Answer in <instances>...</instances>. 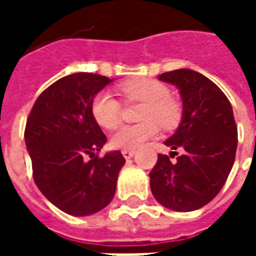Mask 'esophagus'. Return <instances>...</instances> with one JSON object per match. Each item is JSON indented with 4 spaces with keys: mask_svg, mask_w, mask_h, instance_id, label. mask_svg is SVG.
Wrapping results in <instances>:
<instances>
[{
    "mask_svg": "<svg viewBox=\"0 0 256 256\" xmlns=\"http://www.w3.org/2000/svg\"><path fill=\"white\" fill-rule=\"evenodd\" d=\"M134 154H136V152H134L133 150H122V155L124 159H132V158L134 156Z\"/></svg>",
    "mask_w": 256,
    "mask_h": 256,
    "instance_id": "1",
    "label": "esophagus"
}]
</instances>
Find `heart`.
Listing matches in <instances>:
<instances>
[{"mask_svg": "<svg viewBox=\"0 0 256 256\" xmlns=\"http://www.w3.org/2000/svg\"><path fill=\"white\" fill-rule=\"evenodd\" d=\"M120 93L128 101L144 102L140 112V120L144 122L132 126H122L112 136L111 145L118 150H137L145 141L159 133V124L174 128L181 118V106L170 97L166 84L156 79L136 78L119 86ZM92 114L101 128L112 130L120 123V102L110 93L100 92L92 102Z\"/></svg>", "mask_w": 256, "mask_h": 256, "instance_id": "b5f03b06", "label": "heart"}]
</instances>
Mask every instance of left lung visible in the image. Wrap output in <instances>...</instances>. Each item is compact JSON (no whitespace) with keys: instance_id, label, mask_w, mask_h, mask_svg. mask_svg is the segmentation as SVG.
I'll list each match as a JSON object with an SVG mask.
<instances>
[{"instance_id":"8db88e82","label":"left lung","mask_w":256,"mask_h":256,"mask_svg":"<svg viewBox=\"0 0 256 256\" xmlns=\"http://www.w3.org/2000/svg\"><path fill=\"white\" fill-rule=\"evenodd\" d=\"M174 84L182 100L180 126L164 145L182 148L170 162L158 156L150 172V190L166 208L188 212L210 203L220 193L230 172L237 150V126L228 97L216 84L188 68L159 75Z\"/></svg>"}]
</instances>
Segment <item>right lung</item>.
Returning a JSON list of instances; mask_svg holds the SVG:
<instances>
[{
	"label": "right lung",
	"mask_w": 256,
	"mask_h": 256,
	"mask_svg": "<svg viewBox=\"0 0 256 256\" xmlns=\"http://www.w3.org/2000/svg\"><path fill=\"white\" fill-rule=\"evenodd\" d=\"M112 80L90 72L63 76L42 92L27 119L26 148L36 186L74 216L96 214L111 203L126 162L119 150L96 155L106 137L93 118L92 102Z\"/></svg>",
	"instance_id": "right-lung-1"
}]
</instances>
